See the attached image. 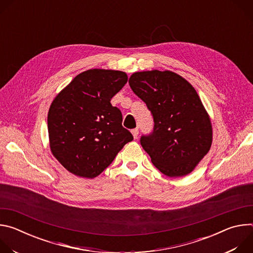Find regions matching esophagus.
I'll return each instance as SVG.
<instances>
[{
	"instance_id": "obj_1",
	"label": "esophagus",
	"mask_w": 253,
	"mask_h": 253,
	"mask_svg": "<svg viewBox=\"0 0 253 253\" xmlns=\"http://www.w3.org/2000/svg\"><path fill=\"white\" fill-rule=\"evenodd\" d=\"M131 133H132V135H133L134 139H136V138L138 137V134H139V130H138L137 128H135V129H132V130H131Z\"/></svg>"
}]
</instances>
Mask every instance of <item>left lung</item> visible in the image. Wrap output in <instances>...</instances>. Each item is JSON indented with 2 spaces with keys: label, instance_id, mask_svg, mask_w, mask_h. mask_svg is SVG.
Instances as JSON below:
<instances>
[{
  "label": "left lung",
  "instance_id": "left-lung-1",
  "mask_svg": "<svg viewBox=\"0 0 253 253\" xmlns=\"http://www.w3.org/2000/svg\"><path fill=\"white\" fill-rule=\"evenodd\" d=\"M129 85L153 116V132L140 143L154 166L169 177L192 172L212 144L210 117L196 90L168 70L136 72Z\"/></svg>",
  "mask_w": 253,
  "mask_h": 253
}]
</instances>
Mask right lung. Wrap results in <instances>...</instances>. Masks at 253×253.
Wrapping results in <instances>:
<instances>
[{
    "label": "right lung",
    "instance_id": "add662e5",
    "mask_svg": "<svg viewBox=\"0 0 253 253\" xmlns=\"http://www.w3.org/2000/svg\"><path fill=\"white\" fill-rule=\"evenodd\" d=\"M125 72L90 69L53 100L48 112L50 149L69 172L94 178L109 166L132 134L110 103L127 83Z\"/></svg>",
    "mask_w": 253,
    "mask_h": 253
}]
</instances>
